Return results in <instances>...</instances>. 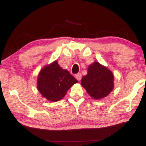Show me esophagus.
Segmentation results:
<instances>
[{
    "instance_id": "obj_1",
    "label": "esophagus",
    "mask_w": 146,
    "mask_h": 146,
    "mask_svg": "<svg viewBox=\"0 0 146 146\" xmlns=\"http://www.w3.org/2000/svg\"><path fill=\"white\" fill-rule=\"evenodd\" d=\"M76 78L78 81L80 80L81 78H82V74H81L80 73L77 74L76 75Z\"/></svg>"
}]
</instances>
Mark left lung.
<instances>
[{"mask_svg": "<svg viewBox=\"0 0 146 146\" xmlns=\"http://www.w3.org/2000/svg\"><path fill=\"white\" fill-rule=\"evenodd\" d=\"M112 72L98 62L88 66V73L84 76L81 85L90 96L94 100L106 97L114 87Z\"/></svg>", "mask_w": 146, "mask_h": 146, "instance_id": "left-lung-1", "label": "left lung"}]
</instances>
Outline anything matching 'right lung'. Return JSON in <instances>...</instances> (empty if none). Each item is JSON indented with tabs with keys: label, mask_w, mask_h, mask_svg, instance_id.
<instances>
[{
	"label": "right lung",
	"mask_w": 146,
	"mask_h": 146,
	"mask_svg": "<svg viewBox=\"0 0 146 146\" xmlns=\"http://www.w3.org/2000/svg\"><path fill=\"white\" fill-rule=\"evenodd\" d=\"M78 80L67 70L60 66L57 60L44 66L38 75L37 89L48 100L57 102Z\"/></svg>",
	"instance_id": "obj_1"
}]
</instances>
